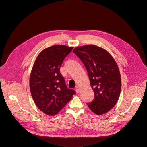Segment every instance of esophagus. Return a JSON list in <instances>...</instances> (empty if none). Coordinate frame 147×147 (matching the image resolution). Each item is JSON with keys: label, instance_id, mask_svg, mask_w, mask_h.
I'll return each mask as SVG.
<instances>
[{"label": "esophagus", "instance_id": "esophagus-1", "mask_svg": "<svg viewBox=\"0 0 147 147\" xmlns=\"http://www.w3.org/2000/svg\"><path fill=\"white\" fill-rule=\"evenodd\" d=\"M75 91H76V92H77V93L79 92V88H78V87H76Z\"/></svg>", "mask_w": 147, "mask_h": 147}]
</instances>
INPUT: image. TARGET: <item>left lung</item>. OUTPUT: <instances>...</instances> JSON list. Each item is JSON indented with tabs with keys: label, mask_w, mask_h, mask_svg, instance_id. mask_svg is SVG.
<instances>
[{
	"label": "left lung",
	"mask_w": 147,
	"mask_h": 147,
	"mask_svg": "<svg viewBox=\"0 0 147 147\" xmlns=\"http://www.w3.org/2000/svg\"><path fill=\"white\" fill-rule=\"evenodd\" d=\"M73 52L85 66L94 92V99L87 103L88 107L98 115L107 113L116 104L121 91L116 62L108 51L96 45L76 47Z\"/></svg>",
	"instance_id": "8db88e82"
}]
</instances>
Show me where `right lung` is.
<instances>
[{"mask_svg": "<svg viewBox=\"0 0 147 147\" xmlns=\"http://www.w3.org/2000/svg\"><path fill=\"white\" fill-rule=\"evenodd\" d=\"M73 47L53 45L36 57L30 78L31 94L36 107L45 114L54 116L63 108L76 94L67 88L60 68Z\"/></svg>", "mask_w": 147, "mask_h": 147, "instance_id": "obj_1", "label": "right lung"}]
</instances>
